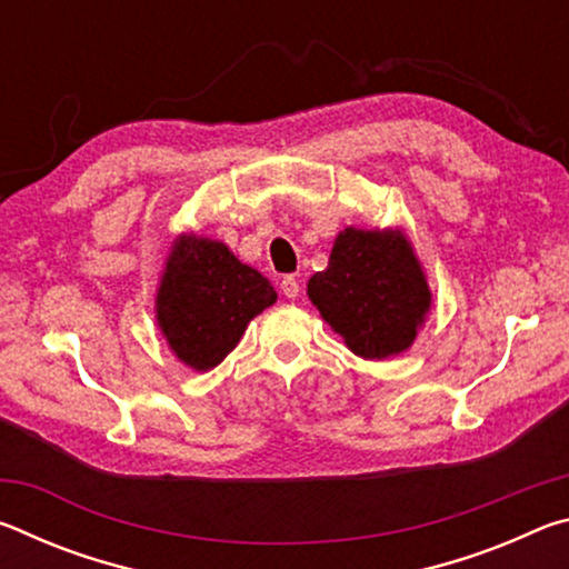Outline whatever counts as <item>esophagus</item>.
Returning a JSON list of instances; mask_svg holds the SVG:
<instances>
[{"instance_id":"1","label":"esophagus","mask_w":569,"mask_h":569,"mask_svg":"<svg viewBox=\"0 0 569 569\" xmlns=\"http://www.w3.org/2000/svg\"><path fill=\"white\" fill-rule=\"evenodd\" d=\"M281 291L286 298H298V293H301V283H298L296 276H286L281 281Z\"/></svg>"}]
</instances>
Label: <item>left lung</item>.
<instances>
[{
  "mask_svg": "<svg viewBox=\"0 0 569 569\" xmlns=\"http://www.w3.org/2000/svg\"><path fill=\"white\" fill-rule=\"evenodd\" d=\"M308 298L361 359H389L417 339L431 306L427 276L401 230L346 228Z\"/></svg>",
  "mask_w": 569,
  "mask_h": 569,
  "instance_id": "left-lung-1",
  "label": "left lung"
}]
</instances>
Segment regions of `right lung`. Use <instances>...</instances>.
Instances as JSON below:
<instances>
[{
  "instance_id": "obj_1",
  "label": "right lung",
  "mask_w": 569,
  "mask_h": 569,
  "mask_svg": "<svg viewBox=\"0 0 569 569\" xmlns=\"http://www.w3.org/2000/svg\"><path fill=\"white\" fill-rule=\"evenodd\" d=\"M276 298L271 281L240 263L226 243L178 236L158 288V326L182 363L208 371L236 349L246 326Z\"/></svg>"
}]
</instances>
